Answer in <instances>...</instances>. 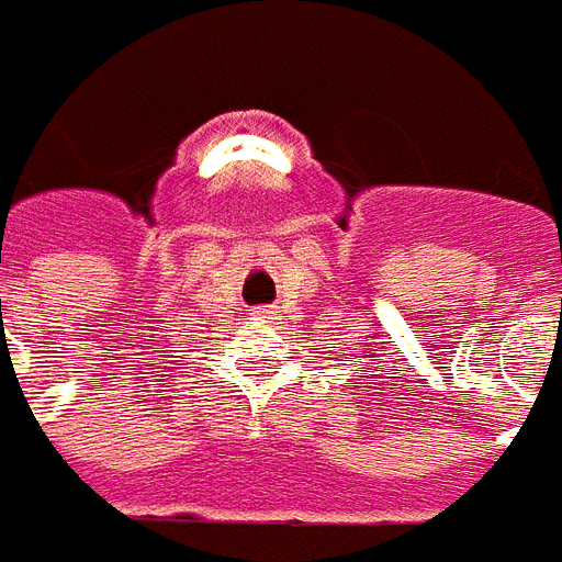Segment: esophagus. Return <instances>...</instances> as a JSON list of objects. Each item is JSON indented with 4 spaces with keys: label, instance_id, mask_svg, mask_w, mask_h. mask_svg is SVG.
<instances>
[{
    "label": "esophagus",
    "instance_id": "obj_1",
    "mask_svg": "<svg viewBox=\"0 0 562 562\" xmlns=\"http://www.w3.org/2000/svg\"><path fill=\"white\" fill-rule=\"evenodd\" d=\"M256 315H261V318H270V315H273V310H256Z\"/></svg>",
    "mask_w": 562,
    "mask_h": 562
}]
</instances>
